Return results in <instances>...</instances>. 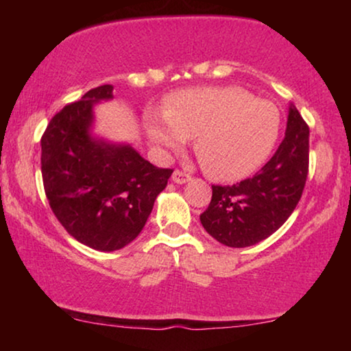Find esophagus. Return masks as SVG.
Wrapping results in <instances>:
<instances>
[{
    "instance_id": "34e87169",
    "label": "esophagus",
    "mask_w": 351,
    "mask_h": 351,
    "mask_svg": "<svg viewBox=\"0 0 351 351\" xmlns=\"http://www.w3.org/2000/svg\"><path fill=\"white\" fill-rule=\"evenodd\" d=\"M190 179L191 177L182 171H174V174H172V182H174V184H186Z\"/></svg>"
}]
</instances>
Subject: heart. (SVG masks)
I'll return each instance as SVG.
<instances>
[{
  "label": "heart",
  "instance_id": "b5f03b06",
  "mask_svg": "<svg viewBox=\"0 0 351 351\" xmlns=\"http://www.w3.org/2000/svg\"><path fill=\"white\" fill-rule=\"evenodd\" d=\"M152 142L162 150L177 152L186 138L206 174L233 182L257 171L276 145L281 112L270 100L256 99L246 89L196 88L172 94L165 117L147 114Z\"/></svg>",
  "mask_w": 351,
  "mask_h": 351
}]
</instances>
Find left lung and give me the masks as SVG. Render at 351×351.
Here are the masks:
<instances>
[{
    "mask_svg": "<svg viewBox=\"0 0 351 351\" xmlns=\"http://www.w3.org/2000/svg\"><path fill=\"white\" fill-rule=\"evenodd\" d=\"M308 126L289 105L286 136L271 160L251 179L213 185L209 208L199 215L206 232L228 247L263 241L294 213L308 174Z\"/></svg>",
    "mask_w": 351,
    "mask_h": 351,
    "instance_id": "1",
    "label": "left lung"
}]
</instances>
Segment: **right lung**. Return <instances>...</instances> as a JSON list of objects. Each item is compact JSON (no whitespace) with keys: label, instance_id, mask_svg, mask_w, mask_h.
Masks as SVG:
<instances>
[{"label":"right lung","instance_id":"add662e5","mask_svg":"<svg viewBox=\"0 0 351 351\" xmlns=\"http://www.w3.org/2000/svg\"><path fill=\"white\" fill-rule=\"evenodd\" d=\"M112 99V84L88 90L62 108L41 137L43 184L52 213L76 241L102 252L138 237L172 174L129 143L94 136V107Z\"/></svg>","mask_w":351,"mask_h":351}]
</instances>
